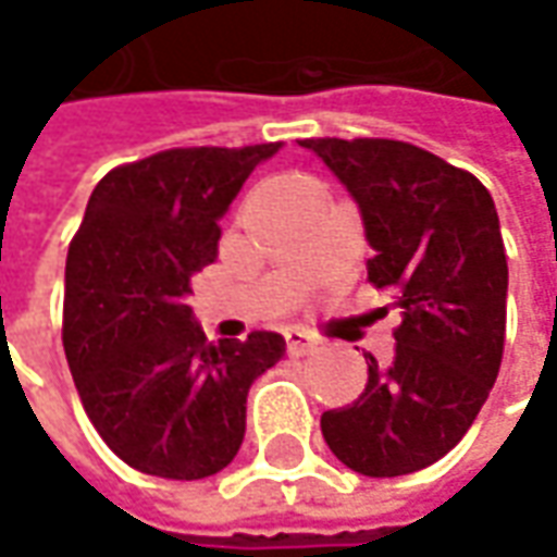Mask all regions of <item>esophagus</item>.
I'll return each mask as SVG.
<instances>
[{"label":"esophagus","mask_w":557,"mask_h":557,"mask_svg":"<svg viewBox=\"0 0 557 557\" xmlns=\"http://www.w3.org/2000/svg\"><path fill=\"white\" fill-rule=\"evenodd\" d=\"M286 351L293 357H301V355H311L317 348V342L308 333H301V330H286Z\"/></svg>","instance_id":"esophagus-1"}]
</instances>
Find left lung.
I'll return each mask as SVG.
<instances>
[{
  "mask_svg": "<svg viewBox=\"0 0 557 557\" xmlns=\"http://www.w3.org/2000/svg\"><path fill=\"white\" fill-rule=\"evenodd\" d=\"M360 206L375 256L367 277L392 289L394 360L367 355V388L320 416L348 469L397 478L462 441L499 375L506 345V246L484 184L392 138H305Z\"/></svg>",
  "mask_w": 557,
  "mask_h": 557,
  "instance_id": "1",
  "label": "left lung"
}]
</instances>
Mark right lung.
Segmentation results:
<instances>
[{
	"label": "right lung",
	"mask_w": 557,
	"mask_h": 557,
	"mask_svg": "<svg viewBox=\"0 0 557 557\" xmlns=\"http://www.w3.org/2000/svg\"><path fill=\"white\" fill-rule=\"evenodd\" d=\"M280 141L172 147L110 169L64 271V351L95 432L125 466L200 481L237 456L246 394L283 336L209 342L184 296L219 256L221 215Z\"/></svg>",
	"instance_id": "add662e5"
}]
</instances>
